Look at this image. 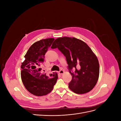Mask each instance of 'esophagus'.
<instances>
[{
	"label": "esophagus",
	"mask_w": 121,
	"mask_h": 121,
	"mask_svg": "<svg viewBox=\"0 0 121 121\" xmlns=\"http://www.w3.org/2000/svg\"><path fill=\"white\" fill-rule=\"evenodd\" d=\"M58 73H59V74L60 75H62L64 73V71L63 70H62V69H61V70H60L59 72H58Z\"/></svg>",
	"instance_id": "esophagus-1"
}]
</instances>
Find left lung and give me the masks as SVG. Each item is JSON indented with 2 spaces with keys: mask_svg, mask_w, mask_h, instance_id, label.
<instances>
[{
  "mask_svg": "<svg viewBox=\"0 0 121 121\" xmlns=\"http://www.w3.org/2000/svg\"><path fill=\"white\" fill-rule=\"evenodd\" d=\"M51 48H57L63 53L72 79L69 87L77 94L89 92L96 85L99 75V64L96 55L87 44L75 37L56 39ZM73 67L75 71L70 70Z\"/></svg>",
  "mask_w": 121,
  "mask_h": 121,
  "instance_id": "1",
  "label": "left lung"
}]
</instances>
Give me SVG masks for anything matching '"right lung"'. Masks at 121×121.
<instances>
[{"label":"right lung","instance_id":"obj_1","mask_svg":"<svg viewBox=\"0 0 121 121\" xmlns=\"http://www.w3.org/2000/svg\"><path fill=\"white\" fill-rule=\"evenodd\" d=\"M54 38H46L35 42L29 48L22 63L21 76L22 82L29 92L35 96L46 95L52 91L56 83V73L50 75L42 73L39 67L44 60V55L52 45Z\"/></svg>","mask_w":121,"mask_h":121}]
</instances>
